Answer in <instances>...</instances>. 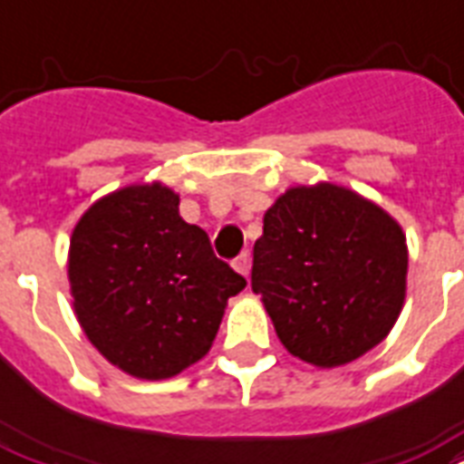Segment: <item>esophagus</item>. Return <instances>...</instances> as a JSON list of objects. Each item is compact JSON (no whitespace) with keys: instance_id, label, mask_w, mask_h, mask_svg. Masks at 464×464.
Returning <instances> with one entry per match:
<instances>
[{"instance_id":"1","label":"esophagus","mask_w":464,"mask_h":464,"mask_svg":"<svg viewBox=\"0 0 464 464\" xmlns=\"http://www.w3.org/2000/svg\"><path fill=\"white\" fill-rule=\"evenodd\" d=\"M233 267H236L243 277H247V275H250V256H247V253H240V256L233 260Z\"/></svg>"}]
</instances>
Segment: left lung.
Returning a JSON list of instances; mask_svg holds the SVG:
<instances>
[{
    "label": "left lung",
    "instance_id": "obj_1",
    "mask_svg": "<svg viewBox=\"0 0 464 464\" xmlns=\"http://www.w3.org/2000/svg\"><path fill=\"white\" fill-rule=\"evenodd\" d=\"M406 265L397 221L324 182L292 187L267 208L250 285L292 355L338 367L387 338L404 304Z\"/></svg>",
    "mask_w": 464,
    "mask_h": 464
}]
</instances>
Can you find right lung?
<instances>
[{"label":"right lung","instance_id":"right-lung-1","mask_svg":"<svg viewBox=\"0 0 464 464\" xmlns=\"http://www.w3.org/2000/svg\"><path fill=\"white\" fill-rule=\"evenodd\" d=\"M67 275L92 345L140 380H168L204 358L226 302L246 287L158 182L92 204L72 231Z\"/></svg>","mask_w":464,"mask_h":464}]
</instances>
